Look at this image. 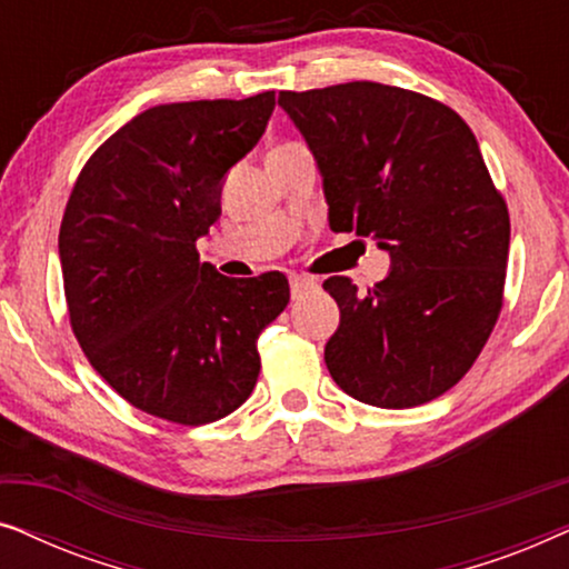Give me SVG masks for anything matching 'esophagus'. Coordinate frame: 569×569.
I'll return each mask as SVG.
<instances>
[{
    "mask_svg": "<svg viewBox=\"0 0 569 569\" xmlns=\"http://www.w3.org/2000/svg\"><path fill=\"white\" fill-rule=\"evenodd\" d=\"M290 290L292 298H302V295L318 290V282L306 274H290Z\"/></svg>",
    "mask_w": 569,
    "mask_h": 569,
    "instance_id": "esophagus-1",
    "label": "esophagus"
}]
</instances>
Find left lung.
<instances>
[{
    "label": "left lung",
    "mask_w": 569,
    "mask_h": 569,
    "mask_svg": "<svg viewBox=\"0 0 569 569\" xmlns=\"http://www.w3.org/2000/svg\"><path fill=\"white\" fill-rule=\"evenodd\" d=\"M323 176L333 232L391 253L383 282L329 277L341 310L326 368L341 391L409 409L450 391L502 310L510 214L453 108L380 82L279 92Z\"/></svg>",
    "instance_id": "8db88e82"
}]
</instances>
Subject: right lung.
Segmentation results:
<instances>
[{"instance_id":"add662e5","label":"right lung","mask_w":569,"mask_h":569,"mask_svg":"<svg viewBox=\"0 0 569 569\" xmlns=\"http://www.w3.org/2000/svg\"><path fill=\"white\" fill-rule=\"evenodd\" d=\"M274 92L147 108L106 139L59 230L69 323L131 407L197 427L259 380V333L290 302L282 271L230 279L197 240L220 217L222 178L259 142Z\"/></svg>"}]
</instances>
